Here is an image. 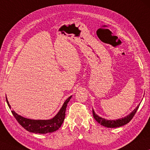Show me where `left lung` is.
I'll use <instances>...</instances> for the list:
<instances>
[{
    "label": "left lung",
    "mask_w": 150,
    "mask_h": 150,
    "mask_svg": "<svg viewBox=\"0 0 150 150\" xmlns=\"http://www.w3.org/2000/svg\"><path fill=\"white\" fill-rule=\"evenodd\" d=\"M139 107V105H138L137 107L127 117L122 119H117V120H106L105 119L101 118V117H98V115L94 112L93 109V114L94 118L95 119V120L97 121L98 123H100L101 125L106 127H109V128L119 127L126 125L127 123H128L132 119L133 116H134L135 114L136 113Z\"/></svg>",
    "instance_id": "8db88e82"
}]
</instances>
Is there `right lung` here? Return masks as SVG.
Instances as JSON below:
<instances>
[{
  "instance_id": "add662e5",
  "label": "right lung",
  "mask_w": 150,
  "mask_h": 150,
  "mask_svg": "<svg viewBox=\"0 0 150 150\" xmlns=\"http://www.w3.org/2000/svg\"><path fill=\"white\" fill-rule=\"evenodd\" d=\"M71 97L72 96L66 99L58 113L54 118L50 119V120H33V119H26L21 117V115L16 113L14 110H11V112L15 118L17 119L18 123L29 132L41 133V134L52 133L61 127L62 124L63 123V121L65 119L66 107H67L68 103L70 101ZM6 100L9 108L11 109V106L9 105L6 97Z\"/></svg>"
}]
</instances>
